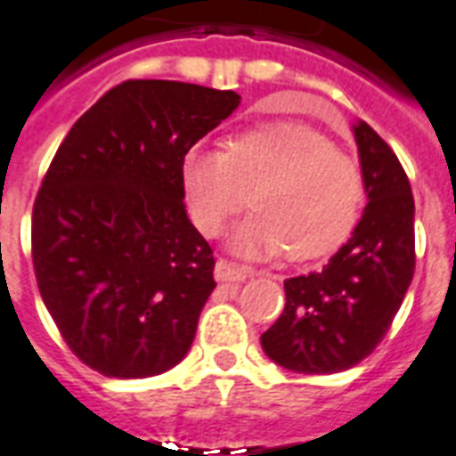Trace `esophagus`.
Returning <instances> with one entry per match:
<instances>
[{"mask_svg":"<svg viewBox=\"0 0 456 456\" xmlns=\"http://www.w3.org/2000/svg\"><path fill=\"white\" fill-rule=\"evenodd\" d=\"M249 275V268L247 265H240L235 261H228V258H218L216 268H214V278L225 282V280H232V282H240Z\"/></svg>","mask_w":456,"mask_h":456,"instance_id":"obj_1","label":"esophagus"}]
</instances>
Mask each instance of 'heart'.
<instances>
[{
	"instance_id": "obj_1",
	"label": "heart",
	"mask_w": 456,
	"mask_h": 456,
	"mask_svg": "<svg viewBox=\"0 0 456 456\" xmlns=\"http://www.w3.org/2000/svg\"><path fill=\"white\" fill-rule=\"evenodd\" d=\"M185 207L202 235H218L228 218L254 214L232 231L245 256L294 261L325 256L355 231L365 209L362 167L318 129L280 122L249 129L228 143H195L181 162Z\"/></svg>"
}]
</instances>
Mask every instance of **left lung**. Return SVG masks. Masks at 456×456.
<instances>
[{"label": "left lung", "mask_w": 456, "mask_h": 456, "mask_svg": "<svg viewBox=\"0 0 456 456\" xmlns=\"http://www.w3.org/2000/svg\"><path fill=\"white\" fill-rule=\"evenodd\" d=\"M367 202L322 271L285 280V311L261 334L265 355L301 374L344 372L381 344L414 275V198L391 145L353 126Z\"/></svg>", "instance_id": "1"}]
</instances>
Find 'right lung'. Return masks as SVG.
Instances as JSON below:
<instances>
[{
    "label": "right lung",
    "mask_w": 456,
    "mask_h": 456,
    "mask_svg": "<svg viewBox=\"0 0 456 456\" xmlns=\"http://www.w3.org/2000/svg\"><path fill=\"white\" fill-rule=\"evenodd\" d=\"M238 105L235 91L126 79L72 125L44 174L39 294L68 348L103 377H155L191 348L216 261L185 214L181 162Z\"/></svg>",
    "instance_id": "obj_1"
}]
</instances>
